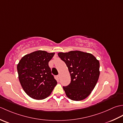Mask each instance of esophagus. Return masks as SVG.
Listing matches in <instances>:
<instances>
[{
	"instance_id": "obj_1",
	"label": "esophagus",
	"mask_w": 123,
	"mask_h": 123,
	"mask_svg": "<svg viewBox=\"0 0 123 123\" xmlns=\"http://www.w3.org/2000/svg\"><path fill=\"white\" fill-rule=\"evenodd\" d=\"M57 77H58L59 78H60V74H59L58 75H57Z\"/></svg>"
}]
</instances>
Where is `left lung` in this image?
<instances>
[{
  "label": "left lung",
  "mask_w": 123,
  "mask_h": 123,
  "mask_svg": "<svg viewBox=\"0 0 123 123\" xmlns=\"http://www.w3.org/2000/svg\"><path fill=\"white\" fill-rule=\"evenodd\" d=\"M58 56L66 64L71 82L63 88L67 96L74 101L85 99L91 93L99 77V62L92 54L79 51L60 52Z\"/></svg>",
  "instance_id": "8db88e82"
}]
</instances>
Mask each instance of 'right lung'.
I'll use <instances>...</instances> for the list:
<instances>
[{"label":"right lung","instance_id":"add662e5","mask_svg":"<svg viewBox=\"0 0 123 123\" xmlns=\"http://www.w3.org/2000/svg\"><path fill=\"white\" fill-rule=\"evenodd\" d=\"M54 53L37 51L23 56L18 64V78L23 90L37 100L46 98L57 84L49 62Z\"/></svg>","mask_w":123,"mask_h":123}]
</instances>
